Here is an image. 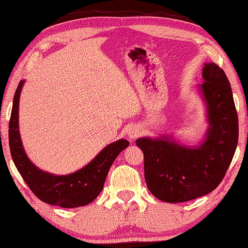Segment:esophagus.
Listing matches in <instances>:
<instances>
[{
	"label": "esophagus",
	"instance_id": "34e87169",
	"mask_svg": "<svg viewBox=\"0 0 248 248\" xmlns=\"http://www.w3.org/2000/svg\"><path fill=\"white\" fill-rule=\"evenodd\" d=\"M141 135V129L139 127H131L128 130V137L130 140H133Z\"/></svg>",
	"mask_w": 248,
	"mask_h": 248
}]
</instances>
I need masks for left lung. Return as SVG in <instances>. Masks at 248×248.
Here are the masks:
<instances>
[{
	"mask_svg": "<svg viewBox=\"0 0 248 248\" xmlns=\"http://www.w3.org/2000/svg\"><path fill=\"white\" fill-rule=\"evenodd\" d=\"M199 85L209 123L205 139L196 147L180 144L168 136L139 138L149 191L161 201L186 202L210 193L222 182L238 142V118L225 73L215 62L202 70Z\"/></svg>",
	"mask_w": 248,
	"mask_h": 248,
	"instance_id": "left-lung-1",
	"label": "left lung"
}]
</instances>
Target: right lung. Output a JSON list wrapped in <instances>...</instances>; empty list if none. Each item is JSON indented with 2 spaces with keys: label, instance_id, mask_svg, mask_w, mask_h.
Here are the masks:
<instances>
[{
  "label": "right lung",
  "instance_id": "add662e5",
  "mask_svg": "<svg viewBox=\"0 0 248 248\" xmlns=\"http://www.w3.org/2000/svg\"><path fill=\"white\" fill-rule=\"evenodd\" d=\"M23 85L24 80L19 81L15 92L9 124L11 155L19 174L33 193L50 205L73 209L92 203L103 191L110 167L128 147L129 141L120 139L108 144L87 166L74 173L55 175L41 170L26 155L18 131V103Z\"/></svg>",
  "mask_w": 248,
  "mask_h": 248
}]
</instances>
